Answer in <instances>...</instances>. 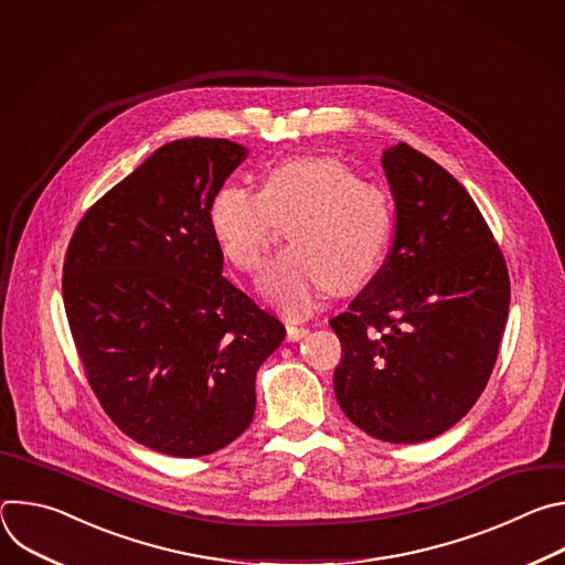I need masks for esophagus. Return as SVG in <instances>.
<instances>
[{
    "mask_svg": "<svg viewBox=\"0 0 565 565\" xmlns=\"http://www.w3.org/2000/svg\"><path fill=\"white\" fill-rule=\"evenodd\" d=\"M308 333V329L306 327H299V324H286V338H288V342H299L303 335Z\"/></svg>",
    "mask_w": 565,
    "mask_h": 565,
    "instance_id": "1",
    "label": "esophagus"
}]
</instances>
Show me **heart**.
I'll list each match as a JSON object with an SVG mask.
<instances>
[{
	"mask_svg": "<svg viewBox=\"0 0 565 565\" xmlns=\"http://www.w3.org/2000/svg\"><path fill=\"white\" fill-rule=\"evenodd\" d=\"M212 236L238 270L255 273L279 225L290 246L264 270L262 292L284 312L315 306L324 288L351 292L380 266L391 230L388 192L340 158L306 156L273 168L262 190L227 185L207 212Z\"/></svg>",
	"mask_w": 565,
	"mask_h": 565,
	"instance_id": "heart-1",
	"label": "heart"
}]
</instances>
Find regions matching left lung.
Segmentation results:
<instances>
[{
	"mask_svg": "<svg viewBox=\"0 0 565 565\" xmlns=\"http://www.w3.org/2000/svg\"><path fill=\"white\" fill-rule=\"evenodd\" d=\"M395 201L393 246L349 310L335 395L373 438L414 445L454 427L486 388L510 308L497 238L467 190L397 142L382 156Z\"/></svg>",
	"mask_w": 565,
	"mask_h": 565,
	"instance_id": "left-lung-1",
	"label": "left lung"
}]
</instances>
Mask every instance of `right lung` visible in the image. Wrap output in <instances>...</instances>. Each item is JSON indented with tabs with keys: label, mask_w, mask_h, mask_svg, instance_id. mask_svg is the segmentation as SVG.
Wrapping results in <instances>:
<instances>
[{
	"label": "right lung",
	"mask_w": 565,
	"mask_h": 565,
	"mask_svg": "<svg viewBox=\"0 0 565 565\" xmlns=\"http://www.w3.org/2000/svg\"><path fill=\"white\" fill-rule=\"evenodd\" d=\"M246 158L227 138L168 142L85 212L64 257V310L89 386L122 434L177 458L250 427L257 369L286 335L221 275L207 221Z\"/></svg>",
	"instance_id": "add662e5"
}]
</instances>
